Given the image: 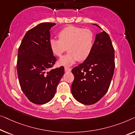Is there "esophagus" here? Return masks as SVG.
I'll return each mask as SVG.
<instances>
[{"label": "esophagus", "mask_w": 135, "mask_h": 135, "mask_svg": "<svg viewBox=\"0 0 135 135\" xmlns=\"http://www.w3.org/2000/svg\"><path fill=\"white\" fill-rule=\"evenodd\" d=\"M71 69L70 68H68V67H65V72H69V71H71Z\"/></svg>", "instance_id": "obj_1"}]
</instances>
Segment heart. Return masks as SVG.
I'll return each mask as SVG.
<instances>
[{
    "label": "heart",
    "instance_id": "1",
    "mask_svg": "<svg viewBox=\"0 0 135 135\" xmlns=\"http://www.w3.org/2000/svg\"><path fill=\"white\" fill-rule=\"evenodd\" d=\"M59 39L51 38L49 45L52 53L61 57L67 50L68 53L59 60L62 65L70 66L76 61H83L91 53L94 45V34L91 30L70 25L58 33Z\"/></svg>",
    "mask_w": 135,
    "mask_h": 135
}]
</instances>
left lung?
<instances>
[{
  "instance_id": "1",
  "label": "left lung",
  "mask_w": 135,
  "mask_h": 135,
  "mask_svg": "<svg viewBox=\"0 0 135 135\" xmlns=\"http://www.w3.org/2000/svg\"><path fill=\"white\" fill-rule=\"evenodd\" d=\"M114 67V48L109 35L103 31L96 35L87 59L71 70L74 76L71 88L73 97L85 105L99 101L109 88Z\"/></svg>"
}]
</instances>
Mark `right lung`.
<instances>
[{
  "label": "right lung",
  "instance_id": "obj_1",
  "mask_svg": "<svg viewBox=\"0 0 135 135\" xmlns=\"http://www.w3.org/2000/svg\"><path fill=\"white\" fill-rule=\"evenodd\" d=\"M56 23H41L26 33L18 50L17 71L23 93L30 101L44 104L53 99L64 67L52 69L56 59L50 49V30Z\"/></svg>",
  "mask_w": 135,
  "mask_h": 135
}]
</instances>
